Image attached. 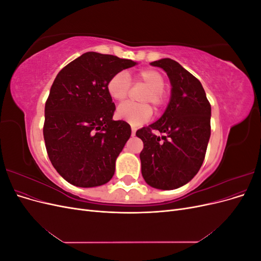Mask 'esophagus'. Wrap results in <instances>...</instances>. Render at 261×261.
Masks as SVG:
<instances>
[{
	"label": "esophagus",
	"instance_id": "1",
	"mask_svg": "<svg viewBox=\"0 0 261 261\" xmlns=\"http://www.w3.org/2000/svg\"><path fill=\"white\" fill-rule=\"evenodd\" d=\"M135 134H136V128L132 127V136H135Z\"/></svg>",
	"mask_w": 261,
	"mask_h": 261
}]
</instances>
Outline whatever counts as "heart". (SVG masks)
I'll use <instances>...</instances> for the list:
<instances>
[{
  "label": "heart",
  "mask_w": 261,
  "mask_h": 261,
  "mask_svg": "<svg viewBox=\"0 0 261 261\" xmlns=\"http://www.w3.org/2000/svg\"><path fill=\"white\" fill-rule=\"evenodd\" d=\"M133 85H144L147 91L140 97V102L144 103H132L125 102L117 109V115L122 120L133 126H139L146 123L152 116V109L147 103H151L155 109H161L168 101V92L163 88L165 80L159 70L153 68H144L134 76ZM109 96L113 100L121 102L128 97L130 91V81L125 70L115 73L107 84Z\"/></svg>",
  "instance_id": "heart-1"
}]
</instances>
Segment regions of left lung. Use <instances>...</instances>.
Instances as JSON below:
<instances>
[{"mask_svg":"<svg viewBox=\"0 0 261 261\" xmlns=\"http://www.w3.org/2000/svg\"><path fill=\"white\" fill-rule=\"evenodd\" d=\"M163 68L172 85L169 106L153 124L136 132L144 143L139 154L146 183L174 189L188 183L206 155L211 134V106L200 82L171 59L150 63ZM159 130L163 136H154Z\"/></svg>","mask_w":261,"mask_h":261,"instance_id":"8db88e82","label":"left lung"}]
</instances>
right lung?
I'll return each mask as SVG.
<instances>
[{"label": "right lung", "mask_w": 261, "mask_h": 261, "mask_svg": "<svg viewBox=\"0 0 261 261\" xmlns=\"http://www.w3.org/2000/svg\"><path fill=\"white\" fill-rule=\"evenodd\" d=\"M136 62L87 52L55 77L44 108L43 138L59 174L80 187L103 185L112 178L115 160L130 137V126L113 121L115 106L107 84Z\"/></svg>", "instance_id": "right-lung-1"}]
</instances>
